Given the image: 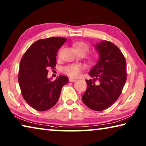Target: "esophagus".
<instances>
[{
	"label": "esophagus",
	"instance_id": "esophagus-1",
	"mask_svg": "<svg viewBox=\"0 0 146 146\" xmlns=\"http://www.w3.org/2000/svg\"><path fill=\"white\" fill-rule=\"evenodd\" d=\"M69 81H70V82H75V81H76V80H75V79H71V78H69Z\"/></svg>",
	"mask_w": 146,
	"mask_h": 146
}]
</instances>
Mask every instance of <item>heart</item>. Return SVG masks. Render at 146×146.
I'll list each match as a JSON object with an SVG mask.
<instances>
[{"label":"heart","mask_w":146,"mask_h":146,"mask_svg":"<svg viewBox=\"0 0 146 146\" xmlns=\"http://www.w3.org/2000/svg\"><path fill=\"white\" fill-rule=\"evenodd\" d=\"M73 47L77 52H83L84 54H86L90 48L89 45L83 41H77L74 42ZM84 69V66L82 64H71L63 67V72L69 77L76 78L79 77Z\"/></svg>","instance_id":"b5f03b06"}]
</instances>
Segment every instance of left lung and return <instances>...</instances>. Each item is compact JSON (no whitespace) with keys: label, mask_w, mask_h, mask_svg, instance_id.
<instances>
[{"label":"left lung","mask_w":146,"mask_h":146,"mask_svg":"<svg viewBox=\"0 0 146 146\" xmlns=\"http://www.w3.org/2000/svg\"><path fill=\"white\" fill-rule=\"evenodd\" d=\"M100 59L86 80L87 88L82 96L83 103L94 111H103L117 100L127 80L126 60L120 49L113 43L102 40L95 45ZM98 80V86L94 81Z\"/></svg>","instance_id":"1"}]
</instances>
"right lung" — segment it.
Instances as JSON below:
<instances>
[{"mask_svg":"<svg viewBox=\"0 0 146 146\" xmlns=\"http://www.w3.org/2000/svg\"><path fill=\"white\" fill-rule=\"evenodd\" d=\"M67 38L61 36L40 39L30 46L20 61L18 82L25 102L35 110L44 111L59 99L63 86L69 81L60 75L55 80L48 79V69L55 68L58 50Z\"/></svg>","mask_w":146,"mask_h":146,"instance_id":"1","label":"right lung"}]
</instances>
